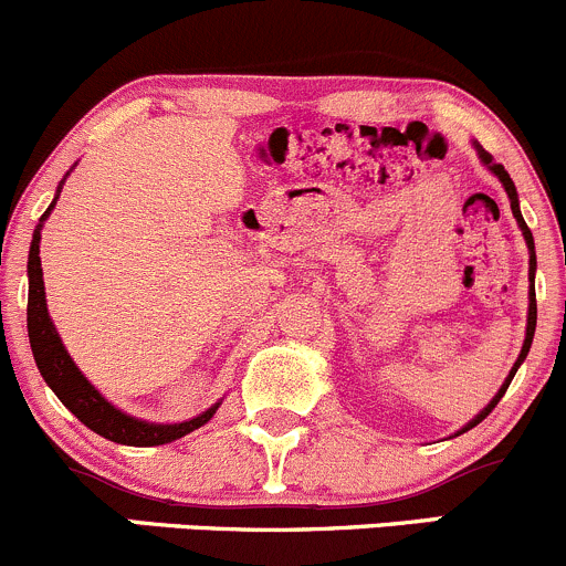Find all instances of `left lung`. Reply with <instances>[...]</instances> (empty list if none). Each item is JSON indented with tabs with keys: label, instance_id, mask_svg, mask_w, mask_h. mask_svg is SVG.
I'll list each match as a JSON object with an SVG mask.
<instances>
[{
	"label": "left lung",
	"instance_id": "left-lung-1",
	"mask_svg": "<svg viewBox=\"0 0 566 566\" xmlns=\"http://www.w3.org/2000/svg\"><path fill=\"white\" fill-rule=\"evenodd\" d=\"M473 147H476V156H479V161H482L484 167H488L490 172H493L495 177H499V180H501V186H504L506 197H510V208H512V216H515L517 227H521L523 238H526V247H528V317H526V339H523L521 356H517V361L512 364L510 375H506V378H504V384H501V389L495 391V397L490 399V402L484 405V408L479 410V413L473 416V419L468 421V424H462L460 430L454 432V436H462V432H468V430H471V427H476L479 421H482L484 416H488L490 410H493L495 405H499V399L504 397V391H506V389H510L512 378H515V373H517V369H521V364L526 361V356H528V350H531V342H534V331H536V293H534V276H536V251H534V235H531V230H528V227H526V221H523V213H521V199H517V188H515V182H512L510 172H506V169L501 167V164H495V161H493V156H490V153L484 150V147L479 145V142H473Z\"/></svg>",
	"mask_w": 566,
	"mask_h": 566
}]
</instances>
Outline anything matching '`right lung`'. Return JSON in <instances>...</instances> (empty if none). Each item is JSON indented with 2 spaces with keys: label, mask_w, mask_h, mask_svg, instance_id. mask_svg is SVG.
Here are the masks:
<instances>
[{
  "label": "right lung",
  "mask_w": 566,
  "mask_h": 566,
  "mask_svg": "<svg viewBox=\"0 0 566 566\" xmlns=\"http://www.w3.org/2000/svg\"><path fill=\"white\" fill-rule=\"evenodd\" d=\"M67 177V175H65ZM65 177L60 180L54 193V202L45 208V213L40 216L35 232H32L30 243V256H27V276H30V301H27V331H30V345L35 364L43 375V380L49 384V389L60 397V402L82 421L84 427H90L93 432H98L101 438L114 443H123V447H161V443H172L177 438L188 436V432L199 430V427L208 424L213 419V413L219 410L221 399L216 405H210L208 410H202L199 416L188 421H175V424H158V421H145L136 419V416L125 413L117 405H112L108 399L84 378L82 369L76 367V361L71 358V353L62 345V336L56 331L54 319L49 315V304H45V287H43V268H40V230H43V221L49 219L51 210H54L56 199H60L62 186H65Z\"/></svg>",
  "instance_id": "obj_1"
}]
</instances>
